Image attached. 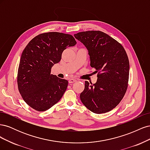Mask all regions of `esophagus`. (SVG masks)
Masks as SVG:
<instances>
[{
	"label": "esophagus",
	"mask_w": 150,
	"mask_h": 150,
	"mask_svg": "<svg viewBox=\"0 0 150 150\" xmlns=\"http://www.w3.org/2000/svg\"><path fill=\"white\" fill-rule=\"evenodd\" d=\"M76 80L74 79H69V83H73L74 82H76Z\"/></svg>",
	"instance_id": "1"
}]
</instances>
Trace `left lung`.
Segmentation results:
<instances>
[{"label":"left lung","mask_w":150,"mask_h":150,"mask_svg":"<svg viewBox=\"0 0 150 150\" xmlns=\"http://www.w3.org/2000/svg\"><path fill=\"white\" fill-rule=\"evenodd\" d=\"M74 35L88 50L90 65L98 73L97 82L93 85L85 81L81 100L96 114L110 111L121 102L128 88L129 63L126 51L102 31L81 32Z\"/></svg>","instance_id":"1"}]
</instances>
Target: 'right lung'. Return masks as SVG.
<instances>
[{
	"label": "right lung",
	"instance_id": "1",
	"mask_svg": "<svg viewBox=\"0 0 150 150\" xmlns=\"http://www.w3.org/2000/svg\"><path fill=\"white\" fill-rule=\"evenodd\" d=\"M76 44L72 35L50 32L35 36L24 49L18 68V89L34 110L46 111L62 97L68 81L51 74V68L61 61L64 50Z\"/></svg>",
	"mask_w": 150,
	"mask_h": 150
}]
</instances>
